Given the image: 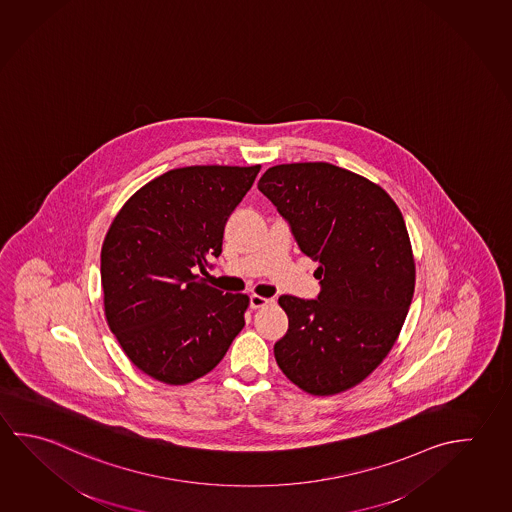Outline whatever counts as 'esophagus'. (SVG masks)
<instances>
[{
    "label": "esophagus",
    "instance_id": "obj_1",
    "mask_svg": "<svg viewBox=\"0 0 512 512\" xmlns=\"http://www.w3.org/2000/svg\"><path fill=\"white\" fill-rule=\"evenodd\" d=\"M271 300L266 298V296L260 295H252L250 296V307L252 309H260V307H264V305H268Z\"/></svg>",
    "mask_w": 512,
    "mask_h": 512
}]
</instances>
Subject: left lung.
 Listing matches in <instances>:
<instances>
[{
    "label": "left lung",
    "mask_w": 512,
    "mask_h": 512,
    "mask_svg": "<svg viewBox=\"0 0 512 512\" xmlns=\"http://www.w3.org/2000/svg\"><path fill=\"white\" fill-rule=\"evenodd\" d=\"M259 190L277 207L300 250L318 262L316 300L282 295L289 329L278 367L307 394L359 385L388 356L415 289V260L394 199L356 172L325 162L284 163Z\"/></svg>",
    "instance_id": "8db88e82"
}]
</instances>
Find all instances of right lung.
Wrapping results in <instances>:
<instances>
[{
	"mask_svg": "<svg viewBox=\"0 0 512 512\" xmlns=\"http://www.w3.org/2000/svg\"><path fill=\"white\" fill-rule=\"evenodd\" d=\"M260 165L172 169L120 208L100 252L104 313L118 343L147 376L187 385L225 358L250 298L208 286L225 225Z\"/></svg>",
	"mask_w": 512,
	"mask_h": 512,
	"instance_id": "add662e5",
	"label": "right lung"
}]
</instances>
